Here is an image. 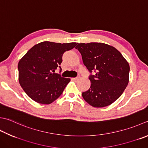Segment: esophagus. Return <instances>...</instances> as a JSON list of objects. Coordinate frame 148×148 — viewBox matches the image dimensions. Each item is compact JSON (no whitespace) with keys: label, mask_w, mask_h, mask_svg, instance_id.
I'll return each instance as SVG.
<instances>
[{"label":"esophagus","mask_w":148,"mask_h":148,"mask_svg":"<svg viewBox=\"0 0 148 148\" xmlns=\"http://www.w3.org/2000/svg\"><path fill=\"white\" fill-rule=\"evenodd\" d=\"M79 79V76H77V77H76L72 78V79H73L74 81H77Z\"/></svg>","instance_id":"esophagus-1"}]
</instances>
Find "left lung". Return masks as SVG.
Returning <instances> with one entry per match:
<instances>
[{
    "label": "left lung",
    "mask_w": 148,
    "mask_h": 148,
    "mask_svg": "<svg viewBox=\"0 0 148 148\" xmlns=\"http://www.w3.org/2000/svg\"><path fill=\"white\" fill-rule=\"evenodd\" d=\"M77 44L76 49L91 73L90 87L82 93L83 99L96 108L111 105L122 95L128 84V62L117 49L108 44L97 42Z\"/></svg>",
    "instance_id": "1"
}]
</instances>
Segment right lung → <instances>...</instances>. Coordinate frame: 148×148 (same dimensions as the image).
Here are the masks:
<instances>
[{
	"instance_id": "obj_1",
	"label": "right lung",
	"mask_w": 148,
	"mask_h": 148,
	"mask_svg": "<svg viewBox=\"0 0 148 148\" xmlns=\"http://www.w3.org/2000/svg\"><path fill=\"white\" fill-rule=\"evenodd\" d=\"M76 45V42H43L34 45L22 58L18 64V81L31 99L49 105L62 95L71 79L54 72L57 69L61 72L63 53Z\"/></svg>"
}]
</instances>
